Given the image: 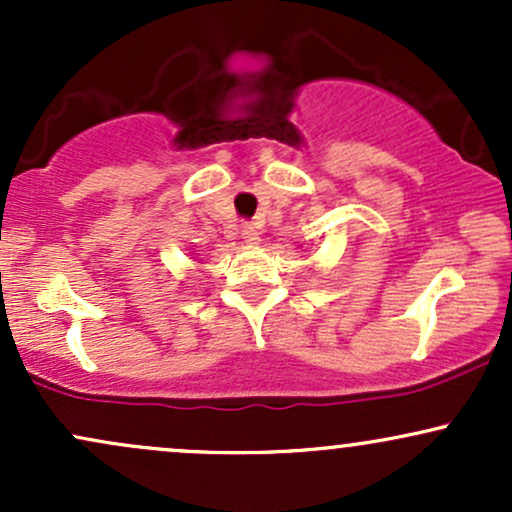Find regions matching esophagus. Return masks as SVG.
<instances>
[{"mask_svg":"<svg viewBox=\"0 0 512 512\" xmlns=\"http://www.w3.org/2000/svg\"><path fill=\"white\" fill-rule=\"evenodd\" d=\"M243 238H245V243H248V245L260 243V233H257V228L252 226V223H245V226H243Z\"/></svg>","mask_w":512,"mask_h":512,"instance_id":"34e87169","label":"esophagus"}]
</instances>
